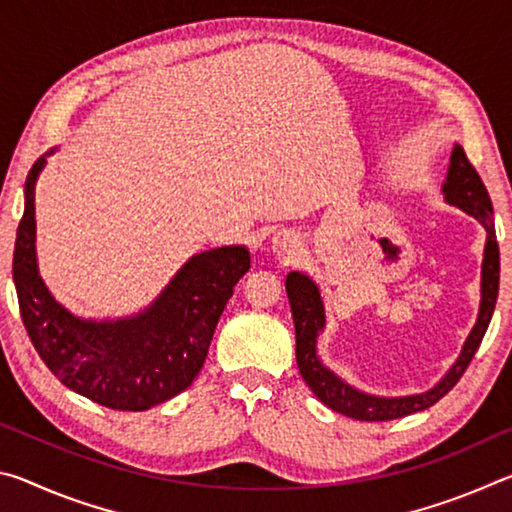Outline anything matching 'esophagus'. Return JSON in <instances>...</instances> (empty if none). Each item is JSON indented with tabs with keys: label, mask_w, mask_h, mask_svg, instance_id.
<instances>
[{
	"label": "esophagus",
	"mask_w": 512,
	"mask_h": 512,
	"mask_svg": "<svg viewBox=\"0 0 512 512\" xmlns=\"http://www.w3.org/2000/svg\"><path fill=\"white\" fill-rule=\"evenodd\" d=\"M300 246H302V241H300V237H298L293 230L277 232V235H275L273 241H271V250H273V253H275L277 257H284V259L296 257V255L300 253Z\"/></svg>",
	"instance_id": "34e87169"
}]
</instances>
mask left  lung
Masks as SVG:
<instances>
[{"instance_id":"left-lung-1","label":"left lung","mask_w":512,"mask_h":512,"mask_svg":"<svg viewBox=\"0 0 512 512\" xmlns=\"http://www.w3.org/2000/svg\"><path fill=\"white\" fill-rule=\"evenodd\" d=\"M443 194L449 205H456L458 210L474 216L485 228V248L481 262V305L476 323L470 336L465 339L463 350L454 361V366L429 391L402 397L370 395L348 384L334 370H329L318 357V336L325 329V305L323 298H320L318 284L307 273L291 271L287 275V296L291 305L293 327H296V361L300 375L307 381L311 393L332 411L348 415V418L354 420L381 422L404 418V415L429 409L440 397H445L452 391L456 381L463 377L465 368L470 366L474 352L479 350L485 329L490 325L492 311H495L497 305L499 244L495 235V214H492L488 189L481 183L479 173H476L470 160H467L461 144H454L452 158H449L447 167V178L443 183Z\"/></svg>"}]
</instances>
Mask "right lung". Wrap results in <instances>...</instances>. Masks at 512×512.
<instances>
[{
  "mask_svg": "<svg viewBox=\"0 0 512 512\" xmlns=\"http://www.w3.org/2000/svg\"><path fill=\"white\" fill-rule=\"evenodd\" d=\"M49 149L24 185L13 282L33 348L60 379L115 411H146L192 386L235 284L248 273L246 246H221L189 257L149 307L126 318H81L51 296L38 271L36 183Z\"/></svg>",
  "mask_w": 512,
  "mask_h": 512,
  "instance_id": "obj_1",
  "label": "right lung"
}]
</instances>
